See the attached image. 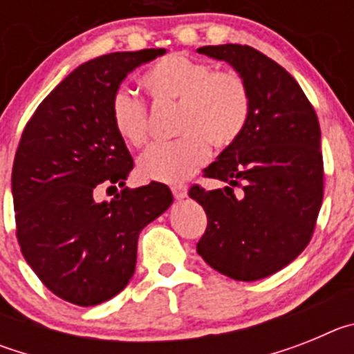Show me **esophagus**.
Instances as JSON below:
<instances>
[{"label":"esophagus","mask_w":354,"mask_h":354,"mask_svg":"<svg viewBox=\"0 0 354 354\" xmlns=\"http://www.w3.org/2000/svg\"><path fill=\"white\" fill-rule=\"evenodd\" d=\"M171 193H174V196L177 200H183L187 196V186L186 184H175V186H171Z\"/></svg>","instance_id":"34e87169"}]
</instances>
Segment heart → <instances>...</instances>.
<instances>
[{
	"label": "heart",
	"instance_id": "heart-1",
	"mask_svg": "<svg viewBox=\"0 0 354 354\" xmlns=\"http://www.w3.org/2000/svg\"><path fill=\"white\" fill-rule=\"evenodd\" d=\"M142 86L158 106H175V133L180 138L158 143L143 152L138 170L143 179L179 183L209 159V145L227 149L239 138L250 118L252 97L236 71H214L209 62L170 53L150 65ZM111 124L127 145L149 140V113L140 99L120 90L111 101Z\"/></svg>",
	"mask_w": 354,
	"mask_h": 354
}]
</instances>
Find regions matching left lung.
I'll list each match as a JSON object with an SVG mask.
<instances>
[{
	"label": "left lung",
	"mask_w": 354,
	"mask_h": 354,
	"mask_svg": "<svg viewBox=\"0 0 354 354\" xmlns=\"http://www.w3.org/2000/svg\"><path fill=\"white\" fill-rule=\"evenodd\" d=\"M196 51L228 62L252 97L243 134L204 170L227 186L189 189L207 214L196 252L221 274L253 282L286 268L310 243L323 204L319 120L298 81L257 49L223 44Z\"/></svg>",
	"instance_id": "left-lung-1"
}]
</instances>
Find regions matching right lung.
<instances>
[{"instance_id":"obj_1","label":"right lung","mask_w":354,"mask_h":354,"mask_svg":"<svg viewBox=\"0 0 354 354\" xmlns=\"http://www.w3.org/2000/svg\"><path fill=\"white\" fill-rule=\"evenodd\" d=\"M165 49L111 53L72 71L23 131L12 195L24 259L58 298L80 306L108 301L129 283L142 228L174 202L168 186L129 189L134 162L111 124L122 80ZM101 187H122L95 202Z\"/></svg>"}]
</instances>
